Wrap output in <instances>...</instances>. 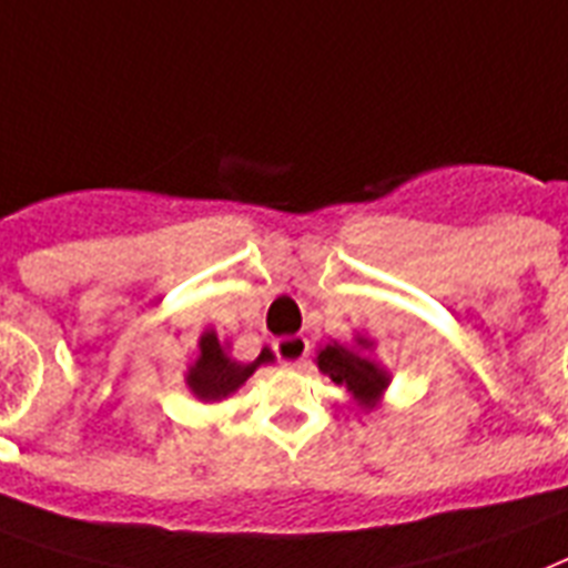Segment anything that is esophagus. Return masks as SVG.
I'll use <instances>...</instances> for the list:
<instances>
[{"instance_id": "1", "label": "esophagus", "mask_w": 568, "mask_h": 568, "mask_svg": "<svg viewBox=\"0 0 568 568\" xmlns=\"http://www.w3.org/2000/svg\"><path fill=\"white\" fill-rule=\"evenodd\" d=\"M274 349L285 367H306L308 338H303V335H288V338H280L274 344Z\"/></svg>"}]
</instances>
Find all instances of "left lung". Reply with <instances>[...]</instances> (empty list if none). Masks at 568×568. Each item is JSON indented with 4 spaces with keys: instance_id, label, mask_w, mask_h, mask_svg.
<instances>
[{
    "instance_id": "left-lung-1",
    "label": "left lung",
    "mask_w": 568,
    "mask_h": 568,
    "mask_svg": "<svg viewBox=\"0 0 568 568\" xmlns=\"http://www.w3.org/2000/svg\"><path fill=\"white\" fill-rule=\"evenodd\" d=\"M373 349H376V344L367 335H353V344L329 341L317 349L315 356L317 371L329 376L341 388H347L353 403L364 414L379 408L390 385V373L373 358Z\"/></svg>"
}]
</instances>
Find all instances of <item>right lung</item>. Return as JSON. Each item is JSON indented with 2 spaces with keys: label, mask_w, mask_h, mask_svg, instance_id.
<instances>
[{
  "label": "right lung",
  "mask_w": 568,
  "mask_h": 568,
  "mask_svg": "<svg viewBox=\"0 0 568 568\" xmlns=\"http://www.w3.org/2000/svg\"><path fill=\"white\" fill-rule=\"evenodd\" d=\"M274 358L271 347H265L253 362H239L230 353V341H221L219 332L206 326L197 338L195 362L186 367L183 382L197 403H221L230 394H236L262 364H274Z\"/></svg>",
  "instance_id": "right-lung-1"
}]
</instances>
